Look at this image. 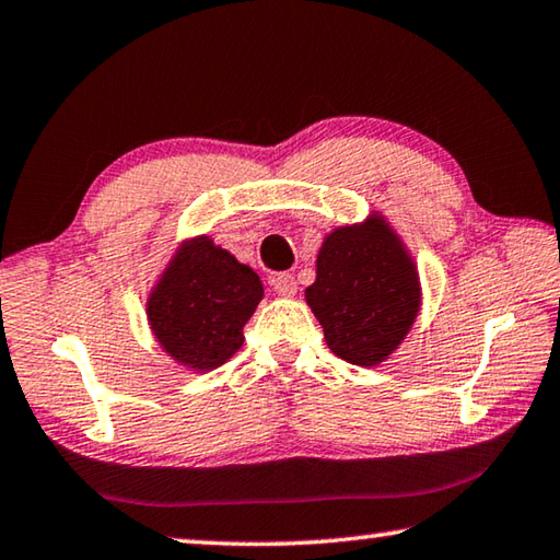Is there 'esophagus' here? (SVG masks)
I'll use <instances>...</instances> for the list:
<instances>
[{"label": "esophagus", "mask_w": 560, "mask_h": 560, "mask_svg": "<svg viewBox=\"0 0 560 560\" xmlns=\"http://www.w3.org/2000/svg\"><path fill=\"white\" fill-rule=\"evenodd\" d=\"M271 287L279 293V296H287V299L296 296V291H299V283L291 277V273H273Z\"/></svg>", "instance_id": "obj_1"}]
</instances>
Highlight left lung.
Masks as SVG:
<instances>
[{"label":"left lung","instance_id":"1","mask_svg":"<svg viewBox=\"0 0 560 560\" xmlns=\"http://www.w3.org/2000/svg\"><path fill=\"white\" fill-rule=\"evenodd\" d=\"M306 303L328 348L348 363L375 368L400 348L420 316L422 283L410 249L383 212L324 236Z\"/></svg>","mask_w":560,"mask_h":560}]
</instances>
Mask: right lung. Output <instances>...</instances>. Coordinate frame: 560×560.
Returning a JSON list of instances; mask_svg holds the SVG:
<instances>
[{
	"label": "right lung",
	"instance_id": "right-lung-1",
	"mask_svg": "<svg viewBox=\"0 0 560 560\" xmlns=\"http://www.w3.org/2000/svg\"><path fill=\"white\" fill-rule=\"evenodd\" d=\"M264 299L259 273L210 234L179 242L145 299L150 334L192 373L224 365L244 343V324Z\"/></svg>",
	"mask_w": 560,
	"mask_h": 560
}]
</instances>
